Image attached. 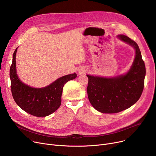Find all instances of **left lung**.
<instances>
[{"label":"left lung","mask_w":156,"mask_h":156,"mask_svg":"<svg viewBox=\"0 0 156 156\" xmlns=\"http://www.w3.org/2000/svg\"><path fill=\"white\" fill-rule=\"evenodd\" d=\"M118 38L135 50L134 61L127 73L113 78L87 75L89 101L102 113H117L130 108L140 99L144 87L145 66L138 45L127 36L119 35Z\"/></svg>","instance_id":"8db88e82"}]
</instances>
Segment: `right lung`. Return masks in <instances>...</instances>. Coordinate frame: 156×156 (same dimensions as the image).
Instances as JSON below:
<instances>
[{
  "label": "right lung",
  "instance_id": "add662e5",
  "mask_svg": "<svg viewBox=\"0 0 156 156\" xmlns=\"http://www.w3.org/2000/svg\"><path fill=\"white\" fill-rule=\"evenodd\" d=\"M13 54L10 68L11 88L13 99L21 109L37 117H45L58 109L61 104V95L64 85L68 81L75 79V73L62 76L51 85L44 88H33L23 83L16 73V55Z\"/></svg>",
  "mask_w": 156,
  "mask_h": 156
}]
</instances>
